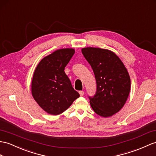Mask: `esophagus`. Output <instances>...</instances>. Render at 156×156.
I'll use <instances>...</instances> for the list:
<instances>
[{
  "mask_svg": "<svg viewBox=\"0 0 156 156\" xmlns=\"http://www.w3.org/2000/svg\"><path fill=\"white\" fill-rule=\"evenodd\" d=\"M79 94H80L81 97L84 95V91H83V90H80V91H79Z\"/></svg>",
  "mask_w": 156,
  "mask_h": 156,
  "instance_id": "34e87169",
  "label": "esophagus"
}]
</instances>
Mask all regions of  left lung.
<instances>
[{
  "instance_id": "1",
  "label": "left lung",
  "mask_w": 156,
  "mask_h": 156,
  "mask_svg": "<svg viewBox=\"0 0 156 156\" xmlns=\"http://www.w3.org/2000/svg\"><path fill=\"white\" fill-rule=\"evenodd\" d=\"M82 54L92 67L97 91L89 97L93 110L98 115L109 117L123 107L130 93L131 82L122 61L108 49L85 48Z\"/></svg>"
}]
</instances>
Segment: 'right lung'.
Returning <instances> with one entry per match:
<instances>
[{"label": "right lung", "instance_id": "right-lung-1", "mask_svg": "<svg viewBox=\"0 0 156 156\" xmlns=\"http://www.w3.org/2000/svg\"><path fill=\"white\" fill-rule=\"evenodd\" d=\"M74 54V49H58L41 59L34 71L32 96L40 107L50 115L63 112L80 96L64 71Z\"/></svg>", "mask_w": 156, "mask_h": 156}]
</instances>
